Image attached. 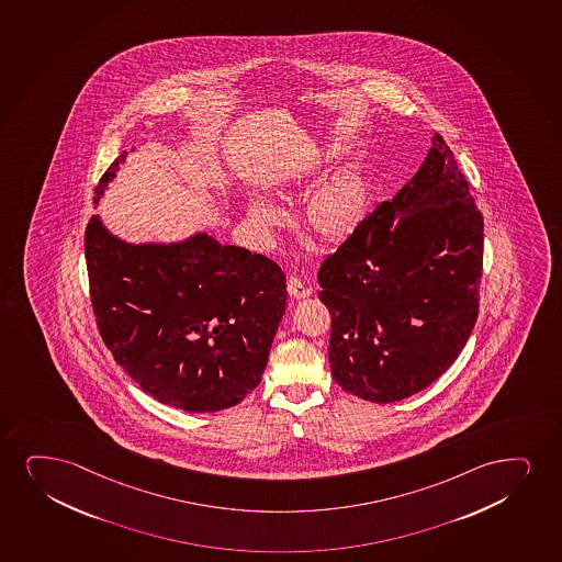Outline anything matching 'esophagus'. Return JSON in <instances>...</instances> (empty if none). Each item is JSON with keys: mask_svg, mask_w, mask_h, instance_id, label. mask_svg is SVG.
<instances>
[{"mask_svg": "<svg viewBox=\"0 0 562 562\" xmlns=\"http://www.w3.org/2000/svg\"><path fill=\"white\" fill-rule=\"evenodd\" d=\"M288 293L293 299H306L311 295L312 291L299 278H290L288 280Z\"/></svg>", "mask_w": 562, "mask_h": 562, "instance_id": "esophagus-1", "label": "esophagus"}]
</instances>
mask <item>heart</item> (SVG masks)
<instances>
[{"label":"heart","instance_id":"1","mask_svg":"<svg viewBox=\"0 0 562 562\" xmlns=\"http://www.w3.org/2000/svg\"><path fill=\"white\" fill-rule=\"evenodd\" d=\"M368 206V189L358 173H340L319 189L306 206V229L319 244H340L358 229ZM250 220L257 229L280 223V212L265 201L251 202Z\"/></svg>","mask_w":562,"mask_h":562}]
</instances>
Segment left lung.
<instances>
[{
    "instance_id": "obj_1",
    "label": "left lung",
    "mask_w": 562,
    "mask_h": 562,
    "mask_svg": "<svg viewBox=\"0 0 562 562\" xmlns=\"http://www.w3.org/2000/svg\"><path fill=\"white\" fill-rule=\"evenodd\" d=\"M318 272L329 363L348 394L392 403L451 368L479 314L483 214L443 136Z\"/></svg>"
}]
</instances>
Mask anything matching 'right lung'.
Segmentation results:
<instances>
[{"label":"right lung","mask_w":562,"mask_h":562,"mask_svg":"<svg viewBox=\"0 0 562 562\" xmlns=\"http://www.w3.org/2000/svg\"><path fill=\"white\" fill-rule=\"evenodd\" d=\"M125 155L98 181L94 204ZM85 259L105 347L157 402L214 413L261 382L285 311L284 272L269 257L204 233L170 246H131L92 215Z\"/></svg>","instance_id":"add662e5"}]
</instances>
